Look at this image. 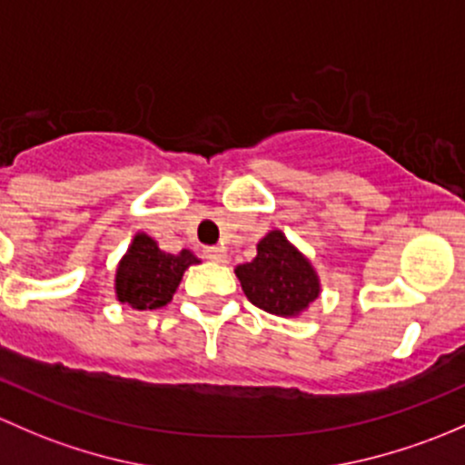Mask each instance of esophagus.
I'll return each mask as SVG.
<instances>
[{
  "label": "esophagus",
  "mask_w": 465,
  "mask_h": 465,
  "mask_svg": "<svg viewBox=\"0 0 465 465\" xmlns=\"http://www.w3.org/2000/svg\"><path fill=\"white\" fill-rule=\"evenodd\" d=\"M203 255H205V260L217 262V264H223V262H226V248H222V246H210V248H205Z\"/></svg>",
  "instance_id": "obj_1"
}]
</instances>
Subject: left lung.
Wrapping results in <instances>:
<instances>
[{
  "label": "left lung",
  "instance_id": "obj_1",
  "mask_svg": "<svg viewBox=\"0 0 465 465\" xmlns=\"http://www.w3.org/2000/svg\"><path fill=\"white\" fill-rule=\"evenodd\" d=\"M234 275L246 298L277 318H298L320 295L313 264L282 231H271L260 239L255 260L239 264Z\"/></svg>",
  "mask_w": 465,
  "mask_h": 465
}]
</instances>
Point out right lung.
<instances>
[{"instance_id":"1","label":"right lung","mask_w":465,"mask_h":465,"mask_svg":"<svg viewBox=\"0 0 465 465\" xmlns=\"http://www.w3.org/2000/svg\"><path fill=\"white\" fill-rule=\"evenodd\" d=\"M199 262V257L188 248L172 255L161 251L156 239L150 234L136 232L127 252L118 262L114 284L116 300L138 311L161 309L176 293L183 272Z\"/></svg>"}]
</instances>
